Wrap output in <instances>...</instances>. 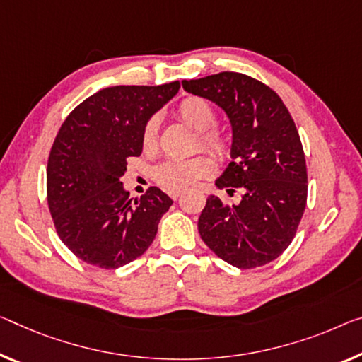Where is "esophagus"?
Returning a JSON list of instances; mask_svg holds the SVG:
<instances>
[{
  "instance_id": "1",
  "label": "esophagus",
  "mask_w": 362,
  "mask_h": 362,
  "mask_svg": "<svg viewBox=\"0 0 362 362\" xmlns=\"http://www.w3.org/2000/svg\"><path fill=\"white\" fill-rule=\"evenodd\" d=\"M180 196H181V192H170V197L173 200H176Z\"/></svg>"
}]
</instances>
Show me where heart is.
Segmentation results:
<instances>
[{
	"label": "heart",
	"instance_id": "b5f03b06",
	"mask_svg": "<svg viewBox=\"0 0 362 362\" xmlns=\"http://www.w3.org/2000/svg\"><path fill=\"white\" fill-rule=\"evenodd\" d=\"M176 115L182 123L200 132V146L218 158H226L231 152V141L223 132L212 129L216 124V113L207 100L187 97L177 105ZM141 144L144 152L153 153L158 147V118L152 116L142 127ZM214 171V162L209 157L189 160H166L153 170V177L166 191L181 192L196 186L202 177Z\"/></svg>",
	"mask_w": 362,
	"mask_h": 362
}]
</instances>
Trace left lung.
I'll return each mask as SVG.
<instances>
[{
    "label": "left lung",
    "mask_w": 362,
    "mask_h": 362,
    "mask_svg": "<svg viewBox=\"0 0 362 362\" xmlns=\"http://www.w3.org/2000/svg\"><path fill=\"white\" fill-rule=\"evenodd\" d=\"M192 95L225 111L231 124V162L215 180L228 194L241 187L239 204L210 196L199 216L200 238L225 262L254 269L290 246L308 199L301 139L281 98L239 72L182 81Z\"/></svg>",
    "instance_id": "1"
}]
</instances>
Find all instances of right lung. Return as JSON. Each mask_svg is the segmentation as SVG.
<instances>
[{"label": "right lung", "instance_id": "right-lung-1", "mask_svg": "<svg viewBox=\"0 0 362 362\" xmlns=\"http://www.w3.org/2000/svg\"><path fill=\"white\" fill-rule=\"evenodd\" d=\"M180 82L102 88L71 111L47 166V197L58 236L86 264L118 269L141 257L173 204L158 187L129 199L121 176L142 153V127Z\"/></svg>", "mask_w": 362, "mask_h": 362}]
</instances>
